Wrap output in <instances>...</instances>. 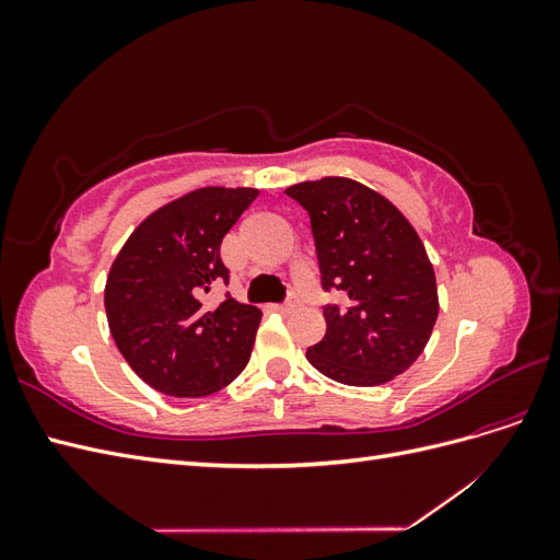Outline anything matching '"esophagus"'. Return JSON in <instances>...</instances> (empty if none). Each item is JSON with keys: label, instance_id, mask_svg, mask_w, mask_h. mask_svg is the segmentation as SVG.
<instances>
[{"label": "esophagus", "instance_id": "34e87169", "mask_svg": "<svg viewBox=\"0 0 560 560\" xmlns=\"http://www.w3.org/2000/svg\"><path fill=\"white\" fill-rule=\"evenodd\" d=\"M299 303H301L299 292H290V296H287V301L280 303V311H282V313H290V311H294V308L299 306Z\"/></svg>", "mask_w": 560, "mask_h": 560}]
</instances>
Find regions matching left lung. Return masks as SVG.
Listing matches in <instances>:
<instances>
[{"label": "left lung", "mask_w": 560, "mask_h": 560, "mask_svg": "<svg viewBox=\"0 0 560 560\" xmlns=\"http://www.w3.org/2000/svg\"><path fill=\"white\" fill-rule=\"evenodd\" d=\"M308 212L327 334L306 358L331 381L383 385L425 350L439 313L434 268L418 233L381 194L346 177L284 191Z\"/></svg>", "instance_id": "1"}]
</instances>
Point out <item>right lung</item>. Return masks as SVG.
Returning <instances> with one entry per match:
<instances>
[{
	"label": "right lung",
	"instance_id": "1",
	"mask_svg": "<svg viewBox=\"0 0 560 560\" xmlns=\"http://www.w3.org/2000/svg\"><path fill=\"white\" fill-rule=\"evenodd\" d=\"M257 196L208 186L167 202L112 264L105 311L116 348L163 395H212L249 362L261 311L231 294L214 311L202 301L212 287L229 284L219 247Z\"/></svg>",
	"mask_w": 560,
	"mask_h": 560
}]
</instances>
